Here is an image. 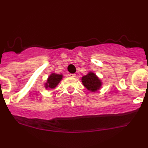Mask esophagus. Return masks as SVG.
<instances>
[{"mask_svg": "<svg viewBox=\"0 0 148 148\" xmlns=\"http://www.w3.org/2000/svg\"><path fill=\"white\" fill-rule=\"evenodd\" d=\"M69 76H70V77H72V78L76 77V74H70Z\"/></svg>", "mask_w": 148, "mask_h": 148, "instance_id": "1", "label": "esophagus"}]
</instances>
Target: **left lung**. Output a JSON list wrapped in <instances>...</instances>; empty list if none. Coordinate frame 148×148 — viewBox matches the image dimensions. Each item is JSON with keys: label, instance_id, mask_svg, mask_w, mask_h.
Masks as SVG:
<instances>
[{"label": "left lung", "instance_id": "obj_1", "mask_svg": "<svg viewBox=\"0 0 148 148\" xmlns=\"http://www.w3.org/2000/svg\"><path fill=\"white\" fill-rule=\"evenodd\" d=\"M81 81L85 87L92 92L99 90L102 86L101 80L92 72H88L87 75L83 76Z\"/></svg>", "mask_w": 148, "mask_h": 148}]
</instances>
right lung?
I'll list each match as a JSON object with an SVG mask.
<instances>
[{
  "mask_svg": "<svg viewBox=\"0 0 148 148\" xmlns=\"http://www.w3.org/2000/svg\"><path fill=\"white\" fill-rule=\"evenodd\" d=\"M62 79V74H58L56 73H52L49 76L47 82L45 84L46 89H54L58 85Z\"/></svg>",
  "mask_w": 148,
  "mask_h": 148,
  "instance_id": "1",
  "label": "right lung"
}]
</instances>
